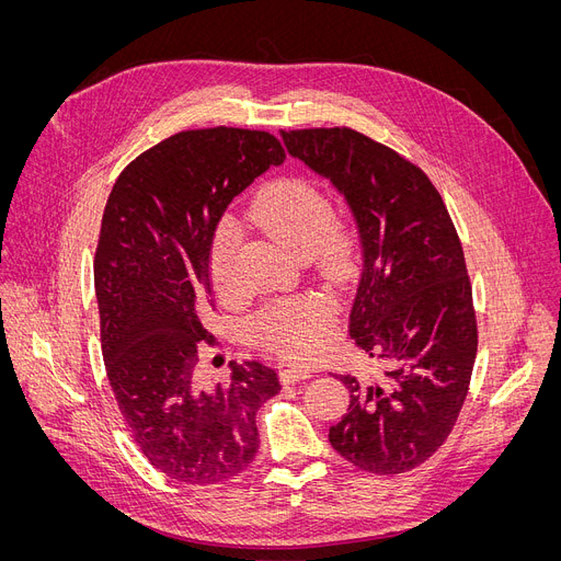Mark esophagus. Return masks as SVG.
<instances>
[{
	"mask_svg": "<svg viewBox=\"0 0 561 561\" xmlns=\"http://www.w3.org/2000/svg\"><path fill=\"white\" fill-rule=\"evenodd\" d=\"M311 374H313V371L307 369V367H295V365H290V367H284V369L279 371V378H282L284 385H293V382H297V380L309 378Z\"/></svg>",
	"mask_w": 561,
	"mask_h": 561,
	"instance_id": "1",
	"label": "esophagus"
}]
</instances>
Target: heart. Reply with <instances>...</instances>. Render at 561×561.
I'll list each match as a JSON object with an SVG mask.
<instances>
[{"label": "heart", "instance_id": "heart-1", "mask_svg": "<svg viewBox=\"0 0 561 561\" xmlns=\"http://www.w3.org/2000/svg\"><path fill=\"white\" fill-rule=\"evenodd\" d=\"M250 221L264 228L284 248L313 260L329 279H342L351 266V239L333 217L322 187L309 179L290 176L268 185L248 213ZM234 230L221 226L210 243L208 268L221 297L237 293L232 271ZM250 337L290 360H311L329 344L335 331V304L327 295H297L268 304L250 320Z\"/></svg>", "mask_w": 561, "mask_h": 561}]
</instances>
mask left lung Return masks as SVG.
<instances>
[{
	"mask_svg": "<svg viewBox=\"0 0 561 561\" xmlns=\"http://www.w3.org/2000/svg\"><path fill=\"white\" fill-rule=\"evenodd\" d=\"M282 138L348 203L363 245L348 335L387 365L374 380L340 376L351 402L329 440L360 470L407 472L445 443L472 378L479 335L461 241L427 174L387 145L348 127Z\"/></svg>",
	"mask_w": 561,
	"mask_h": 561,
	"instance_id": "left-lung-1",
	"label": "left lung"
}]
</instances>
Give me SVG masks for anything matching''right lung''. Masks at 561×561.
I'll use <instances>...</instances> for the list:
<instances>
[{"mask_svg": "<svg viewBox=\"0 0 561 561\" xmlns=\"http://www.w3.org/2000/svg\"><path fill=\"white\" fill-rule=\"evenodd\" d=\"M286 159L268 131H179L131 161L107 198L93 284L118 410L147 461L170 479L219 483L260 447L257 410L277 371L232 363L228 385L196 382L201 318L213 307L208 254L237 194Z\"/></svg>", "mask_w": 561, "mask_h": 561, "instance_id": "obj_1", "label": "right lung"}]
</instances>
